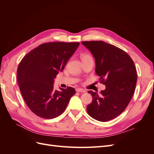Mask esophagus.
I'll use <instances>...</instances> for the list:
<instances>
[{"mask_svg": "<svg viewBox=\"0 0 154 154\" xmlns=\"http://www.w3.org/2000/svg\"><path fill=\"white\" fill-rule=\"evenodd\" d=\"M76 91L78 92H85V91L84 89H83V88H76Z\"/></svg>", "mask_w": 154, "mask_h": 154, "instance_id": "34e87169", "label": "esophagus"}]
</instances>
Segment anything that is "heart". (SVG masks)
<instances>
[{
	"label": "heart",
	"instance_id": "obj_1",
	"mask_svg": "<svg viewBox=\"0 0 154 154\" xmlns=\"http://www.w3.org/2000/svg\"><path fill=\"white\" fill-rule=\"evenodd\" d=\"M91 57V56H89L88 54H83L82 55V59H83L85 58H87V57Z\"/></svg>",
	"mask_w": 154,
	"mask_h": 154
}]
</instances>
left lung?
Masks as SVG:
<instances>
[{
	"instance_id": "1",
	"label": "left lung",
	"mask_w": 154,
	"mask_h": 154,
	"mask_svg": "<svg viewBox=\"0 0 154 154\" xmlns=\"http://www.w3.org/2000/svg\"><path fill=\"white\" fill-rule=\"evenodd\" d=\"M96 62V73L106 88L98 94L89 91L92 102L87 106L90 116L100 122L117 117L127 108L137 82V71L132 59L122 50L103 41H85Z\"/></svg>"
}]
</instances>
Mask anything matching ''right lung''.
Returning <instances> with one entry per match:
<instances>
[{
  "instance_id": "1",
  "label": "right lung",
  "mask_w": 154,
  "mask_h": 154,
  "mask_svg": "<svg viewBox=\"0 0 154 154\" xmlns=\"http://www.w3.org/2000/svg\"><path fill=\"white\" fill-rule=\"evenodd\" d=\"M79 42H54L40 45L22 59L17 69V82L26 103L36 116L53 119L61 115L71 97L74 88L62 91L54 89V79L62 71Z\"/></svg>"
}]
</instances>
